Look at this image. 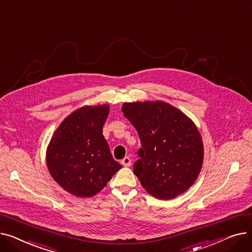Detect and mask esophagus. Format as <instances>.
Masks as SVG:
<instances>
[{
	"label": "esophagus",
	"mask_w": 252,
	"mask_h": 252,
	"mask_svg": "<svg viewBox=\"0 0 252 252\" xmlns=\"http://www.w3.org/2000/svg\"><path fill=\"white\" fill-rule=\"evenodd\" d=\"M122 163L124 166H129L130 165V158L129 157H125L122 160Z\"/></svg>",
	"instance_id": "34e87169"
}]
</instances>
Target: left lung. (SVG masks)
<instances>
[{"label":"left lung","instance_id":"1","mask_svg":"<svg viewBox=\"0 0 252 252\" xmlns=\"http://www.w3.org/2000/svg\"><path fill=\"white\" fill-rule=\"evenodd\" d=\"M122 110L140 137L134 174L153 197L169 200L186 192L200 174L204 147L192 119L163 101L124 103Z\"/></svg>","mask_w":252,"mask_h":252}]
</instances>
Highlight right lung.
Returning <instances> with one entry per match:
<instances>
[{"instance_id": "add662e5", "label": "right lung", "mask_w": 252, "mask_h": 252, "mask_svg": "<svg viewBox=\"0 0 252 252\" xmlns=\"http://www.w3.org/2000/svg\"><path fill=\"white\" fill-rule=\"evenodd\" d=\"M108 114V104L74 110L54 131L47 147L51 177L76 197L96 195L123 167L113 159L102 134Z\"/></svg>"}]
</instances>
